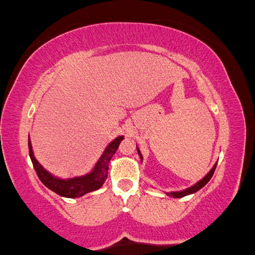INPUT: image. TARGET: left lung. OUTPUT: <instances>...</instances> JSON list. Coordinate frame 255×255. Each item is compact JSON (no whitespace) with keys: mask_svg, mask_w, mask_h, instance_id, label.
Returning <instances> with one entry per match:
<instances>
[{"mask_svg":"<svg viewBox=\"0 0 255 255\" xmlns=\"http://www.w3.org/2000/svg\"><path fill=\"white\" fill-rule=\"evenodd\" d=\"M136 150H137V153H139V156H140V159L142 160V156H141V153H140V150H139V147H137V146H136ZM216 166H217V163H216V164L212 166L211 170H210L209 172H207V174L205 175V176H204L203 178H201L200 181H198L197 183L193 184V186H191V187H188V188L183 189V191H177V192H165V193H166V194H168V195H170V197H172V198H182V197H186V195L193 194V193L198 192L199 189L203 188V187L205 186V184H206L207 182H209L210 180H211V177H212L213 172H215V170H216Z\"/></svg>","mask_w":255,"mask_h":255,"instance_id":"1","label":"left lung"}]
</instances>
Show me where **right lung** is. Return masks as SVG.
Returning a JSON list of instances; mask_svg holds the SVG:
<instances>
[{"mask_svg": "<svg viewBox=\"0 0 255 255\" xmlns=\"http://www.w3.org/2000/svg\"><path fill=\"white\" fill-rule=\"evenodd\" d=\"M125 139L124 135H120L109 142V145L105 147L102 156L99 157L93 169L87 174L81 175V176L69 177V178H60L54 176L51 172L43 168V165L36 159L32 150L31 140L28 137V152H30V158L33 164L34 170H36L38 177L42 181L44 186L48 187L52 192L61 195L64 198H80L87 193L97 191L103 186L108 177V169H109V162L115 154L116 150L119 148L120 142Z\"/></svg>", "mask_w": 255, "mask_h": 255, "instance_id": "right-lung-1", "label": "right lung"}]
</instances>
